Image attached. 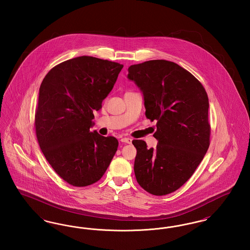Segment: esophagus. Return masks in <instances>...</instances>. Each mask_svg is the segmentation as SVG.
<instances>
[{
	"mask_svg": "<svg viewBox=\"0 0 250 250\" xmlns=\"http://www.w3.org/2000/svg\"><path fill=\"white\" fill-rule=\"evenodd\" d=\"M121 142L123 143H132V139H130V138H123V139H121Z\"/></svg>",
	"mask_w": 250,
	"mask_h": 250,
	"instance_id": "obj_1",
	"label": "esophagus"
}]
</instances>
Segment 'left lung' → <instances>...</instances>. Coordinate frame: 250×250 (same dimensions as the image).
Wrapping results in <instances>:
<instances>
[{"mask_svg":"<svg viewBox=\"0 0 250 250\" xmlns=\"http://www.w3.org/2000/svg\"><path fill=\"white\" fill-rule=\"evenodd\" d=\"M127 79L143 93L145 115L156 120L154 148L134 140V171L144 190L163 196L180 188L202 162L210 144L209 100L202 83L166 60L128 67Z\"/></svg>","mask_w":250,"mask_h":250,"instance_id":"obj_1","label":"left lung"}]
</instances>
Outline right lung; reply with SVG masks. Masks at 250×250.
Returning a JSON list of instances; mask_svg holds the SVG:
<instances>
[{
    "label": "right lung",
    "instance_id": "add662e5",
    "mask_svg": "<svg viewBox=\"0 0 250 250\" xmlns=\"http://www.w3.org/2000/svg\"><path fill=\"white\" fill-rule=\"evenodd\" d=\"M124 67L118 62L80 56L48 72L39 88L36 132L42 153L61 178L87 187L104 175L118 148L114 137H103L94 111L112 90Z\"/></svg>",
    "mask_w": 250,
    "mask_h": 250
}]
</instances>
